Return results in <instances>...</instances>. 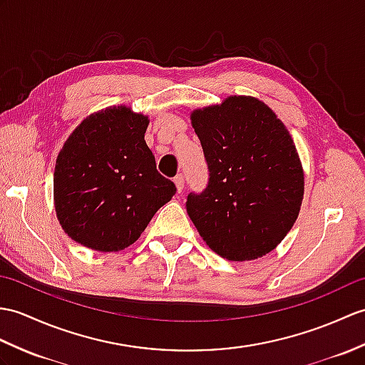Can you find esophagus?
Masks as SVG:
<instances>
[{"mask_svg":"<svg viewBox=\"0 0 365 365\" xmlns=\"http://www.w3.org/2000/svg\"><path fill=\"white\" fill-rule=\"evenodd\" d=\"M174 183H175V188H177V191L182 192V190H183V185H185L183 175H182V174H177V175L174 177Z\"/></svg>","mask_w":365,"mask_h":365,"instance_id":"1","label":"esophagus"}]
</instances>
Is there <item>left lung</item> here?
<instances>
[{"label": "left lung", "instance_id": "left-lung-1", "mask_svg": "<svg viewBox=\"0 0 365 365\" xmlns=\"http://www.w3.org/2000/svg\"><path fill=\"white\" fill-rule=\"evenodd\" d=\"M210 179L190 192L186 211L202 240L230 261L272 252L291 230L304 177L294 140L274 110L252 96L194 110Z\"/></svg>", "mask_w": 365, "mask_h": 365}]
</instances>
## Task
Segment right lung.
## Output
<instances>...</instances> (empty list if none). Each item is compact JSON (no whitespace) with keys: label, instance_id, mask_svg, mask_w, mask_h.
Returning <instances> with one entry per match:
<instances>
[{"label":"right lung","instance_id":"add662e5","mask_svg":"<svg viewBox=\"0 0 365 365\" xmlns=\"http://www.w3.org/2000/svg\"><path fill=\"white\" fill-rule=\"evenodd\" d=\"M149 120L113 106L87 116L56 160L54 207L63 232L83 247L118 252L140 238L175 194L144 141Z\"/></svg>","mask_w":365,"mask_h":365}]
</instances>
